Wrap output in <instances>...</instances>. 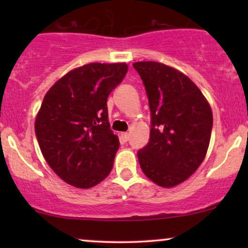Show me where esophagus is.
Wrapping results in <instances>:
<instances>
[{"label": "esophagus", "instance_id": "1", "mask_svg": "<svg viewBox=\"0 0 248 248\" xmlns=\"http://www.w3.org/2000/svg\"><path fill=\"white\" fill-rule=\"evenodd\" d=\"M120 138H121L122 141L126 142V141H128V139H129V134H128V133H121Z\"/></svg>", "mask_w": 248, "mask_h": 248}]
</instances>
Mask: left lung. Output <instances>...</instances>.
<instances>
[{
    "label": "left lung",
    "mask_w": 248,
    "mask_h": 248,
    "mask_svg": "<svg viewBox=\"0 0 248 248\" xmlns=\"http://www.w3.org/2000/svg\"><path fill=\"white\" fill-rule=\"evenodd\" d=\"M133 66L143 81L152 112L149 142L139 150L144 175L162 187L186 181L205 158L213 124L209 101L181 71L157 62Z\"/></svg>",
    "instance_id": "8db88e82"
}]
</instances>
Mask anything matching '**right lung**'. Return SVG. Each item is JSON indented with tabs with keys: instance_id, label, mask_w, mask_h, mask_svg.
<instances>
[{
	"instance_id": "right-lung-1",
	"label": "right lung",
	"mask_w": 248,
	"mask_h": 248,
	"mask_svg": "<svg viewBox=\"0 0 248 248\" xmlns=\"http://www.w3.org/2000/svg\"><path fill=\"white\" fill-rule=\"evenodd\" d=\"M126 62H91L62 76L43 99L35 120L41 152L70 186L90 189L109 175L119 138L109 129L107 98Z\"/></svg>"
}]
</instances>
